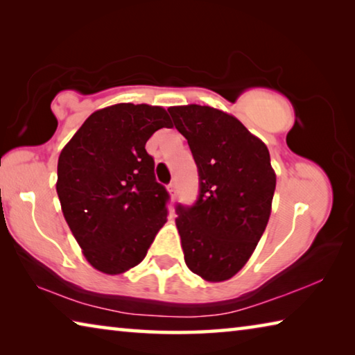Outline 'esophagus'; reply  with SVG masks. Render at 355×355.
<instances>
[{"label":"esophagus","mask_w":355,"mask_h":355,"mask_svg":"<svg viewBox=\"0 0 355 355\" xmlns=\"http://www.w3.org/2000/svg\"><path fill=\"white\" fill-rule=\"evenodd\" d=\"M167 189H169L172 199H175V196H177V184H175V182L169 183V186H167Z\"/></svg>","instance_id":"1"}]
</instances>
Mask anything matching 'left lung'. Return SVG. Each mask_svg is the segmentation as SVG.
<instances>
[{
  "label": "left lung",
  "instance_id": "8db88e82",
  "mask_svg": "<svg viewBox=\"0 0 355 355\" xmlns=\"http://www.w3.org/2000/svg\"><path fill=\"white\" fill-rule=\"evenodd\" d=\"M199 172V196L177 203L184 261L208 282L235 275L268 225L275 173L264 144L238 119L209 106L169 107Z\"/></svg>",
  "mask_w": 355,
  "mask_h": 355
}]
</instances>
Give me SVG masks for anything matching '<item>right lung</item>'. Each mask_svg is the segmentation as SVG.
<instances>
[{
  "label": "right lung",
  "mask_w": 355,
  "mask_h": 355,
  "mask_svg": "<svg viewBox=\"0 0 355 355\" xmlns=\"http://www.w3.org/2000/svg\"><path fill=\"white\" fill-rule=\"evenodd\" d=\"M159 106L119 103L86 119L58 161L64 218L95 269L122 274L147 255L171 196L156 182L146 142L171 128Z\"/></svg>",
  "instance_id": "right-lung-1"
}]
</instances>
